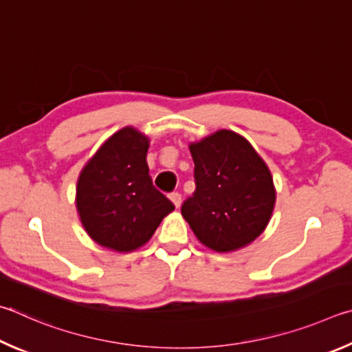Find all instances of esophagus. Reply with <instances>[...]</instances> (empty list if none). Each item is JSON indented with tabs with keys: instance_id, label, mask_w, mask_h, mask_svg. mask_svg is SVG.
<instances>
[{
	"instance_id": "obj_1",
	"label": "esophagus",
	"mask_w": 352,
	"mask_h": 352,
	"mask_svg": "<svg viewBox=\"0 0 352 352\" xmlns=\"http://www.w3.org/2000/svg\"><path fill=\"white\" fill-rule=\"evenodd\" d=\"M170 199H171L173 204H175L176 208L181 207V204H182V196H181V193H177V192L171 193V195H170Z\"/></svg>"
}]
</instances>
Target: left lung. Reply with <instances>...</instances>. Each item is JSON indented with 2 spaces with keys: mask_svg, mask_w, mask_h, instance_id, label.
I'll use <instances>...</instances> for the list:
<instances>
[{
  "mask_svg": "<svg viewBox=\"0 0 352 352\" xmlns=\"http://www.w3.org/2000/svg\"><path fill=\"white\" fill-rule=\"evenodd\" d=\"M188 148L196 190L184 201L182 217L208 249L232 252L250 244L266 229L275 206L267 165L243 135L229 129Z\"/></svg>",
  "mask_w": 352,
  "mask_h": 352,
  "instance_id": "left-lung-1",
  "label": "left lung"
}]
</instances>
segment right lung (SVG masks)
Instances as JSON below:
<instances>
[{
    "instance_id": "add662e5",
    "label": "right lung",
    "mask_w": 352,
    "mask_h": 352,
    "mask_svg": "<svg viewBox=\"0 0 352 352\" xmlns=\"http://www.w3.org/2000/svg\"><path fill=\"white\" fill-rule=\"evenodd\" d=\"M150 140L131 126L114 133L83 166L77 182V212L88 235L116 252L144 245L173 202L148 175Z\"/></svg>"
}]
</instances>
